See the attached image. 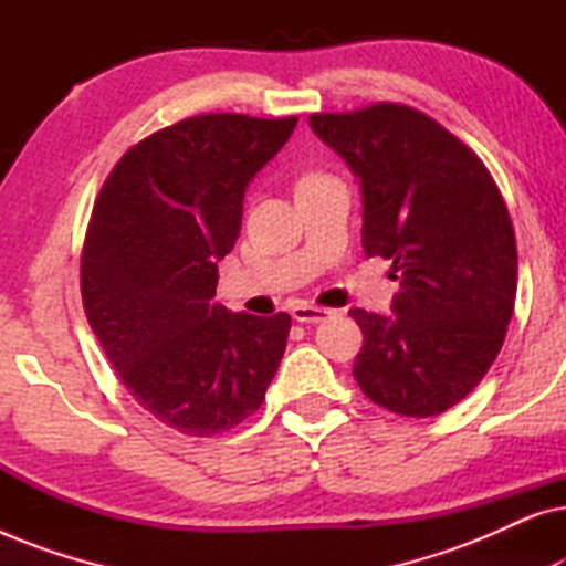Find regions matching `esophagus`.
Segmentation results:
<instances>
[{
  "mask_svg": "<svg viewBox=\"0 0 566 566\" xmlns=\"http://www.w3.org/2000/svg\"><path fill=\"white\" fill-rule=\"evenodd\" d=\"M291 316L301 324H319L324 319H329L332 312H329V308L312 306V304H296L291 308Z\"/></svg>",
  "mask_w": 566,
  "mask_h": 566,
  "instance_id": "1",
  "label": "esophagus"
}]
</instances>
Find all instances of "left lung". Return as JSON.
<instances>
[{"mask_svg": "<svg viewBox=\"0 0 566 566\" xmlns=\"http://www.w3.org/2000/svg\"><path fill=\"white\" fill-rule=\"evenodd\" d=\"M363 190V250L391 260L394 316L353 308V376L401 417L446 412L482 381L515 312L517 247L484 161L415 107L374 103L308 115Z\"/></svg>", "mask_w": 566, "mask_h": 566, "instance_id": "left-lung-1", "label": "left lung"}]
</instances>
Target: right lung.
<instances>
[{"mask_svg": "<svg viewBox=\"0 0 566 566\" xmlns=\"http://www.w3.org/2000/svg\"><path fill=\"white\" fill-rule=\"evenodd\" d=\"M298 118L192 115L115 161L82 247V304L130 397L182 436L254 415L281 366L291 316L211 304L242 227L244 190Z\"/></svg>", "mask_w": 566, "mask_h": 566, "instance_id": "add662e5", "label": "right lung"}]
</instances>
